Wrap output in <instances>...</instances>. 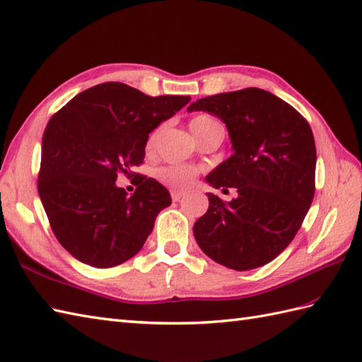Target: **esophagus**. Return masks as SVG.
<instances>
[{"instance_id":"esophagus-1","label":"esophagus","mask_w":362,"mask_h":362,"mask_svg":"<svg viewBox=\"0 0 362 362\" xmlns=\"http://www.w3.org/2000/svg\"><path fill=\"white\" fill-rule=\"evenodd\" d=\"M171 197H173V201H174V202H180L182 199L185 197V194L179 193V191H171Z\"/></svg>"}]
</instances>
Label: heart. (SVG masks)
<instances>
[{"mask_svg": "<svg viewBox=\"0 0 362 362\" xmlns=\"http://www.w3.org/2000/svg\"><path fill=\"white\" fill-rule=\"evenodd\" d=\"M214 124H219L216 119H213L209 115H197L193 119L189 121V129L193 135L197 138H201L206 130L210 127H213ZM157 135H158V129L153 130V132L149 135L148 138V143H146V148L152 149L153 144H156L157 140ZM197 169L193 166H188V165H166V166H161L156 171V177L157 179L163 183V185L173 188L175 191H187L188 188H191V185L194 183V179L197 175Z\"/></svg>", "mask_w": 362, "mask_h": 362, "instance_id": "b5f03b06", "label": "heart"}]
</instances>
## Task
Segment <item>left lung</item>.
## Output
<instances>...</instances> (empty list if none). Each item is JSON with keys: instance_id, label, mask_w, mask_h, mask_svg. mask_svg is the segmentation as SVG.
I'll list each match as a JSON object with an SVG mask.
<instances>
[{"instance_id": "left-lung-1", "label": "left lung", "mask_w": 362, "mask_h": 362, "mask_svg": "<svg viewBox=\"0 0 362 362\" xmlns=\"http://www.w3.org/2000/svg\"><path fill=\"white\" fill-rule=\"evenodd\" d=\"M228 129L233 156L206 175L214 188H236L224 202L209 193V211L196 221L194 238L216 263L249 271L267 264L288 247L316 191V144L302 115L261 88L197 99Z\"/></svg>"}]
</instances>
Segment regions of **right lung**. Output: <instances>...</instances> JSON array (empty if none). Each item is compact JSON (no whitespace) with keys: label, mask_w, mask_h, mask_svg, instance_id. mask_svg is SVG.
I'll use <instances>...</instances> for the list:
<instances>
[{"label":"right lung","mask_w":362,"mask_h":362,"mask_svg":"<svg viewBox=\"0 0 362 362\" xmlns=\"http://www.w3.org/2000/svg\"><path fill=\"white\" fill-rule=\"evenodd\" d=\"M189 96H148L104 82L74 96L45 129L37 189L52 233L74 258L113 267L136 255L157 214L171 205L156 179L134 173L149 134L189 103ZM139 179L129 198L114 180Z\"/></svg>","instance_id":"add662e5"}]
</instances>
